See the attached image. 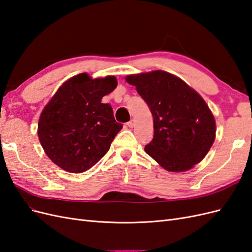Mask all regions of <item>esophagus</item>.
Listing matches in <instances>:
<instances>
[{"label": "esophagus", "instance_id": "obj_1", "mask_svg": "<svg viewBox=\"0 0 252 252\" xmlns=\"http://www.w3.org/2000/svg\"><path fill=\"white\" fill-rule=\"evenodd\" d=\"M127 126H128L129 128H132V127L134 126V120H133V119H131L130 121H129L128 123H127Z\"/></svg>", "mask_w": 252, "mask_h": 252}]
</instances>
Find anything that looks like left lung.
I'll use <instances>...</instances> for the list:
<instances>
[{"instance_id":"1","label":"left lung","mask_w":252,"mask_h":252,"mask_svg":"<svg viewBox=\"0 0 252 252\" xmlns=\"http://www.w3.org/2000/svg\"><path fill=\"white\" fill-rule=\"evenodd\" d=\"M154 117V139L145 151L171 172L191 169L216 139V121L203 97L175 75L155 70L126 77Z\"/></svg>"}]
</instances>
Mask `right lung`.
Here are the masks:
<instances>
[{"mask_svg":"<svg viewBox=\"0 0 252 252\" xmlns=\"http://www.w3.org/2000/svg\"><path fill=\"white\" fill-rule=\"evenodd\" d=\"M114 77L91 79L80 73L66 81L45 106L37 135L45 154L72 173L90 169L107 154L123 125L117 123L103 96L117 87Z\"/></svg>","mask_w":252,"mask_h":252,"instance_id":"right-lung-1","label":"right lung"}]
</instances>
